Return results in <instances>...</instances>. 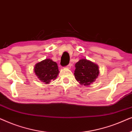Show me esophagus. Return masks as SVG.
<instances>
[{"label": "esophagus", "mask_w": 132, "mask_h": 132, "mask_svg": "<svg viewBox=\"0 0 132 132\" xmlns=\"http://www.w3.org/2000/svg\"><path fill=\"white\" fill-rule=\"evenodd\" d=\"M71 64H69L68 65H67L66 67L67 68H71Z\"/></svg>", "instance_id": "obj_1"}]
</instances>
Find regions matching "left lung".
I'll list each match as a JSON object with an SVG mask.
<instances>
[{
  "instance_id": "left-lung-1",
  "label": "left lung",
  "mask_w": 132,
  "mask_h": 132,
  "mask_svg": "<svg viewBox=\"0 0 132 132\" xmlns=\"http://www.w3.org/2000/svg\"><path fill=\"white\" fill-rule=\"evenodd\" d=\"M75 67V78L82 85H89L98 76V65L85 59L79 60L76 64Z\"/></svg>"
}]
</instances>
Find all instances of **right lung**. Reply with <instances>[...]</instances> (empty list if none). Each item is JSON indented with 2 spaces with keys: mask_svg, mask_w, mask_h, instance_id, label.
Wrapping results in <instances>:
<instances>
[{
  "mask_svg": "<svg viewBox=\"0 0 132 132\" xmlns=\"http://www.w3.org/2000/svg\"><path fill=\"white\" fill-rule=\"evenodd\" d=\"M34 71L39 80L49 84L50 80L56 78L59 73L57 65L50 59H46L37 63L34 68Z\"/></svg>",
  "mask_w": 132,
  "mask_h": 132,
  "instance_id": "add662e5",
  "label": "right lung"
}]
</instances>
